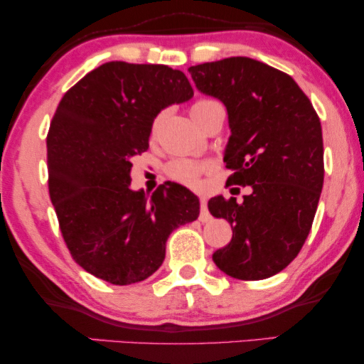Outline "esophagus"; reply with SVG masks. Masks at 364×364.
<instances>
[{
  "label": "esophagus",
  "instance_id": "obj_1",
  "mask_svg": "<svg viewBox=\"0 0 364 364\" xmlns=\"http://www.w3.org/2000/svg\"><path fill=\"white\" fill-rule=\"evenodd\" d=\"M198 220H200V222L210 220V212H208L207 200L203 197H200V215H198Z\"/></svg>",
  "mask_w": 364,
  "mask_h": 364
}]
</instances>
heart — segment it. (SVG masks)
Here are the masks:
<instances>
[{
    "mask_svg": "<svg viewBox=\"0 0 364 364\" xmlns=\"http://www.w3.org/2000/svg\"><path fill=\"white\" fill-rule=\"evenodd\" d=\"M215 112L225 114V107H223V104L218 101V99L210 96L197 97L191 106V114L193 121H196L198 126H200L208 116H212V114ZM159 122H161V116L156 117V121L152 122V136L157 132ZM205 171H208V166L191 161V159H176V161H172L166 168L167 176L171 177L172 181L183 183V186L188 187H196L198 183V177H200Z\"/></svg>",
    "mask_w": 364,
    "mask_h": 364,
    "instance_id": "obj_1",
    "label": "heart"
}]
</instances>
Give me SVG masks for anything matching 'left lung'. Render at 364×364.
I'll return each instance as SVG.
<instances>
[{
  "label": "left lung",
  "instance_id": "left-lung-1",
  "mask_svg": "<svg viewBox=\"0 0 364 364\" xmlns=\"http://www.w3.org/2000/svg\"><path fill=\"white\" fill-rule=\"evenodd\" d=\"M188 73L228 111L227 182L252 187L242 203L222 196L208 200L212 215L232 225L230 243L213 253V262L238 280L277 275L300 253L321 196L320 117L287 73L255 59L227 58Z\"/></svg>",
  "mask_w": 364,
  "mask_h": 364
}]
</instances>
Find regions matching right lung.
<instances>
[{"instance_id":"1","label":"right lung","mask_w":364,"mask_h":364,"mask_svg":"<svg viewBox=\"0 0 364 364\" xmlns=\"http://www.w3.org/2000/svg\"><path fill=\"white\" fill-rule=\"evenodd\" d=\"M193 96L182 71L111 61L64 94L48 131V187L74 262L112 285L151 277L173 228L198 217L177 183L131 191L132 157L149 149L154 117Z\"/></svg>"}]
</instances>
